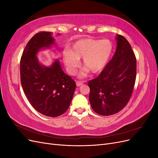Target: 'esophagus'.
<instances>
[{
  "mask_svg": "<svg viewBox=\"0 0 158 158\" xmlns=\"http://www.w3.org/2000/svg\"><path fill=\"white\" fill-rule=\"evenodd\" d=\"M82 84L83 82H80V81H77V82H76V85H77V86H80V85H82Z\"/></svg>",
  "mask_w": 158,
  "mask_h": 158,
  "instance_id": "obj_1",
  "label": "esophagus"
}]
</instances>
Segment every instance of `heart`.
<instances>
[{"mask_svg": "<svg viewBox=\"0 0 158 158\" xmlns=\"http://www.w3.org/2000/svg\"><path fill=\"white\" fill-rule=\"evenodd\" d=\"M113 51V44L109 40L85 38L74 42L70 49L63 50L62 58L70 74L76 73L81 58H83V65L86 70L96 74L106 68Z\"/></svg>", "mask_w": 158, "mask_h": 158, "instance_id": "obj_1", "label": "heart"}]
</instances>
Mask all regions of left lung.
<instances>
[{"instance_id":"left-lung-1","label":"left lung","mask_w":158,"mask_h":158,"mask_svg":"<svg viewBox=\"0 0 158 158\" xmlns=\"http://www.w3.org/2000/svg\"><path fill=\"white\" fill-rule=\"evenodd\" d=\"M112 59L98 77L88 82L89 100L94 111L103 116L116 114L130 99L136 76V59L125 37L117 35Z\"/></svg>"}]
</instances>
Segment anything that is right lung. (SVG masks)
<instances>
[{
    "mask_svg": "<svg viewBox=\"0 0 158 158\" xmlns=\"http://www.w3.org/2000/svg\"><path fill=\"white\" fill-rule=\"evenodd\" d=\"M52 32L36 33L28 41L20 60V80L26 96L33 107L45 116L63 114L70 106L76 83L66 74L59 61L50 66L40 63L37 53L55 44Z\"/></svg>",
    "mask_w": 158,
    "mask_h": 158,
    "instance_id": "right-lung-1",
    "label": "right lung"
}]
</instances>
